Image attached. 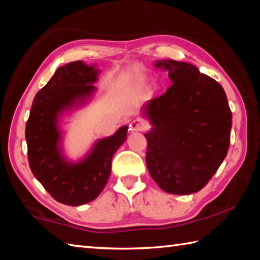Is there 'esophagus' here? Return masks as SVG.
Wrapping results in <instances>:
<instances>
[{
    "instance_id": "34e87169",
    "label": "esophagus",
    "mask_w": 260,
    "mask_h": 260,
    "mask_svg": "<svg viewBox=\"0 0 260 260\" xmlns=\"http://www.w3.org/2000/svg\"><path fill=\"white\" fill-rule=\"evenodd\" d=\"M148 124L142 119H134L131 122L129 125V131L131 132H142L148 129Z\"/></svg>"
}]
</instances>
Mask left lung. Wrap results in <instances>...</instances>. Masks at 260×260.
Instances as JSON below:
<instances>
[{
  "label": "left lung",
  "instance_id": "left-lung-1",
  "mask_svg": "<svg viewBox=\"0 0 260 260\" xmlns=\"http://www.w3.org/2000/svg\"><path fill=\"white\" fill-rule=\"evenodd\" d=\"M156 67L173 83L143 108L152 125L144 134L147 167L161 190L189 195L206 186L227 156L232 111L221 85L193 65L167 59Z\"/></svg>",
  "mask_w": 260,
  "mask_h": 260
}]
</instances>
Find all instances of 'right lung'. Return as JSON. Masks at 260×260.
I'll use <instances>...</instances> for the list:
<instances>
[{"instance_id":"add662e5","label":"right lung","mask_w":260,"mask_h":260,"mask_svg":"<svg viewBox=\"0 0 260 260\" xmlns=\"http://www.w3.org/2000/svg\"><path fill=\"white\" fill-rule=\"evenodd\" d=\"M99 71L76 60L60 67L33 100L25 136L30 171L61 204L78 206L94 201L107 184L112 157L125 142L128 127L99 140L85 159L71 164L61 156L58 116L94 93Z\"/></svg>"}]
</instances>
